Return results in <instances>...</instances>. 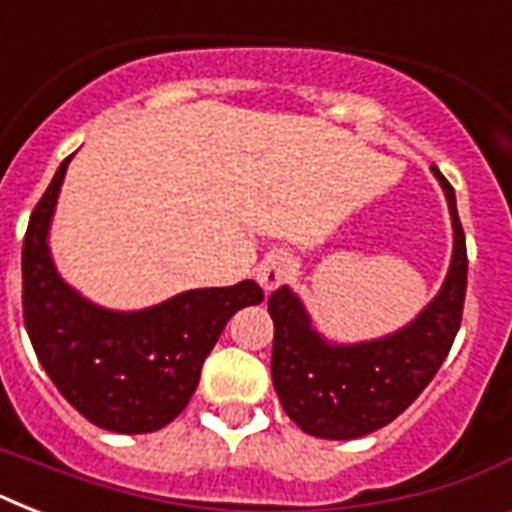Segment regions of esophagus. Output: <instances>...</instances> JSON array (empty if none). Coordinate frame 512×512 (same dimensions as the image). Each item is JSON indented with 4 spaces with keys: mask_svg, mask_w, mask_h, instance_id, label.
Wrapping results in <instances>:
<instances>
[{
    "mask_svg": "<svg viewBox=\"0 0 512 512\" xmlns=\"http://www.w3.org/2000/svg\"><path fill=\"white\" fill-rule=\"evenodd\" d=\"M257 284L265 289V292H273L279 289L281 284H287L289 276H292V260H289L284 252H273L257 265Z\"/></svg>",
    "mask_w": 512,
    "mask_h": 512,
    "instance_id": "esophagus-1",
    "label": "esophagus"
}]
</instances>
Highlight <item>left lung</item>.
I'll use <instances>...</instances> for the list:
<instances>
[{"mask_svg":"<svg viewBox=\"0 0 512 512\" xmlns=\"http://www.w3.org/2000/svg\"><path fill=\"white\" fill-rule=\"evenodd\" d=\"M454 228L449 273L438 295L404 329L380 340L337 345L313 329V321L289 287L268 297L273 319V388L289 420L308 436L348 441L380 430L404 412L449 356L462 321L468 287V249L457 199L438 167Z\"/></svg>","mask_w":512,"mask_h":512,"instance_id":"obj_1","label":"left lung"}]
</instances>
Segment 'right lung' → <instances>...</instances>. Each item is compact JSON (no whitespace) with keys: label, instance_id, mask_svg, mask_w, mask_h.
<instances>
[{"label":"right lung","instance_id":"add662e5","mask_svg":"<svg viewBox=\"0 0 512 512\" xmlns=\"http://www.w3.org/2000/svg\"><path fill=\"white\" fill-rule=\"evenodd\" d=\"M71 156L28 220L23 321L39 364L76 412L114 433H154L199 385L204 358L233 313L263 303L255 281L191 289L146 311H108L60 279L47 236Z\"/></svg>","mask_w":512,"mask_h":512}]
</instances>
